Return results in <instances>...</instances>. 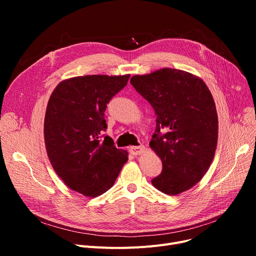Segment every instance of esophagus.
Wrapping results in <instances>:
<instances>
[{
	"label": "esophagus",
	"instance_id": "obj_1",
	"mask_svg": "<svg viewBox=\"0 0 256 256\" xmlns=\"http://www.w3.org/2000/svg\"><path fill=\"white\" fill-rule=\"evenodd\" d=\"M144 150V146L143 145H140V146H130L128 148V152L132 156H138V154H141Z\"/></svg>",
	"mask_w": 256,
	"mask_h": 256
}]
</instances>
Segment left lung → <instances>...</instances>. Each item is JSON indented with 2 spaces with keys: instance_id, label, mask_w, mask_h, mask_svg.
Returning <instances> with one entry per match:
<instances>
[{
  "instance_id": "8db88e82",
  "label": "left lung",
  "mask_w": 256,
  "mask_h": 256,
  "mask_svg": "<svg viewBox=\"0 0 256 256\" xmlns=\"http://www.w3.org/2000/svg\"><path fill=\"white\" fill-rule=\"evenodd\" d=\"M130 84L156 115L150 145L163 170L152 180L168 195L191 189L208 170L218 140V115L214 98L201 78L174 68L134 76Z\"/></svg>"
}]
</instances>
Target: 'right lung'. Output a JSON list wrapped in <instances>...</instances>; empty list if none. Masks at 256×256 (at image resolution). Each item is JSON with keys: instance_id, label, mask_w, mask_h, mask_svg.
<instances>
[{"instance_id": "add662e5", "label": "right lung", "mask_w": 256, "mask_h": 256, "mask_svg": "<svg viewBox=\"0 0 256 256\" xmlns=\"http://www.w3.org/2000/svg\"><path fill=\"white\" fill-rule=\"evenodd\" d=\"M130 74L85 76L62 82L52 91L44 117V141L50 162L72 190L96 197L114 184L128 160L104 136L106 104Z\"/></svg>"}]
</instances>
